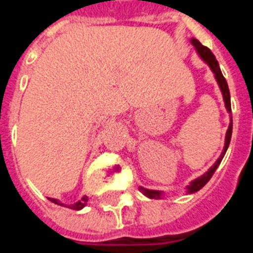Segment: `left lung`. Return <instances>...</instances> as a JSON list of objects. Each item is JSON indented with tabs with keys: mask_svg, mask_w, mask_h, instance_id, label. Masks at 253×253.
<instances>
[{
	"mask_svg": "<svg viewBox=\"0 0 253 253\" xmlns=\"http://www.w3.org/2000/svg\"><path fill=\"white\" fill-rule=\"evenodd\" d=\"M192 43H193V46L197 49V52L200 54V57L204 61H206L207 64L210 65V68L212 70V72L215 74V78H216V82H218L219 87L222 90V96H223V100H225V107L227 109V112H231V105H230V91H229V86H227V82H226L225 77L222 75V71H220V68H219V64L216 59H215V56L212 54V52L208 49L204 45H201L200 42L197 40H192ZM231 131H233V121L230 122V125H229V128H227V131H226V139H225V148H223V152H222V155L219 156V159L215 162L211 169L207 171L204 175L199 176L197 179H194V181L190 182V185L188 186V192L189 193H194V192H197V190H200L204 185H206L207 182L211 179V176L213 175V172L216 171V169L219 167V164L222 162V159L225 156L226 151H227V148H229V144H230V139H231ZM139 190L142 192V193L146 196V197H149V199H160L162 197V192H159V190H149V189H145V188H139Z\"/></svg>",
	"mask_w": 253,
	"mask_h": 253,
	"instance_id": "8db88e82",
	"label": "left lung"
}]
</instances>
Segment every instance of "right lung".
<instances>
[{
	"label": "right lung",
	"instance_id": "add662e5",
	"mask_svg": "<svg viewBox=\"0 0 253 253\" xmlns=\"http://www.w3.org/2000/svg\"><path fill=\"white\" fill-rule=\"evenodd\" d=\"M49 200L52 201V203H54V204H57V206H64L63 203H60L59 200H56V199H49ZM87 196H84L81 200L78 201V203H74V204H71V206H64L67 207V208H71V210H82L86 204H87Z\"/></svg>",
	"mask_w": 253,
	"mask_h": 253
}]
</instances>
